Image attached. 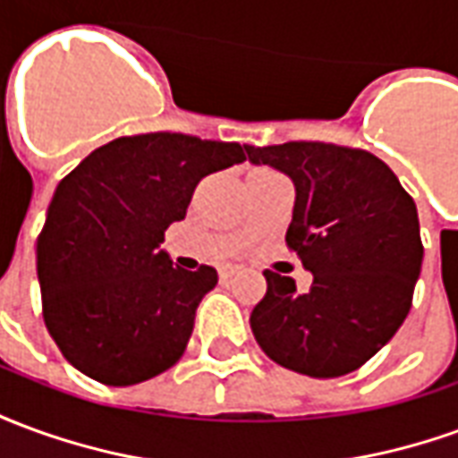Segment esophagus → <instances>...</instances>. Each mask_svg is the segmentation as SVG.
<instances>
[{
    "label": "esophagus",
    "mask_w": 458,
    "mask_h": 458,
    "mask_svg": "<svg viewBox=\"0 0 458 458\" xmlns=\"http://www.w3.org/2000/svg\"><path fill=\"white\" fill-rule=\"evenodd\" d=\"M240 272L238 265H225V267H220V279H230V277H235Z\"/></svg>",
    "instance_id": "esophagus-1"
}]
</instances>
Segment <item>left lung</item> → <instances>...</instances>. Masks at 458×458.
I'll return each instance as SVG.
<instances>
[{
	"instance_id": "left-lung-1",
	"label": "left lung",
	"mask_w": 458,
	"mask_h": 458,
	"mask_svg": "<svg viewBox=\"0 0 458 458\" xmlns=\"http://www.w3.org/2000/svg\"><path fill=\"white\" fill-rule=\"evenodd\" d=\"M252 164L297 186L287 248L314 275L309 292L265 269L267 294L250 327L259 348L289 370L338 377L368 363L410 314L422 269L412 196L375 154L327 141L245 147Z\"/></svg>"
}]
</instances>
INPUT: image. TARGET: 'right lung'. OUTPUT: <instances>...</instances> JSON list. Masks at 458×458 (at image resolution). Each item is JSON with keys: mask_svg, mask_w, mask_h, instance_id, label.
<instances>
[{"mask_svg": "<svg viewBox=\"0 0 458 458\" xmlns=\"http://www.w3.org/2000/svg\"><path fill=\"white\" fill-rule=\"evenodd\" d=\"M240 161L238 141L149 131L113 140L61 179L36 272L46 328L68 363L122 387L179 360L218 272L176 267L159 245L200 179Z\"/></svg>", "mask_w": 458, "mask_h": 458, "instance_id": "1", "label": "right lung"}]
</instances>
